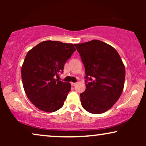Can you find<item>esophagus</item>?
<instances>
[{
	"mask_svg": "<svg viewBox=\"0 0 146 146\" xmlns=\"http://www.w3.org/2000/svg\"><path fill=\"white\" fill-rule=\"evenodd\" d=\"M71 85L72 86H75L76 85V83H74V82H71Z\"/></svg>",
	"mask_w": 146,
	"mask_h": 146,
	"instance_id": "esophagus-1",
	"label": "esophagus"
}]
</instances>
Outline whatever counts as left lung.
<instances>
[{"label":"left lung","instance_id":"8db88e82","mask_svg":"<svg viewBox=\"0 0 146 146\" xmlns=\"http://www.w3.org/2000/svg\"><path fill=\"white\" fill-rule=\"evenodd\" d=\"M84 65L86 90L80 94L82 106L99 114L111 108L124 86L125 70L114 48L98 40L75 44Z\"/></svg>","mask_w":146,"mask_h":146}]
</instances>
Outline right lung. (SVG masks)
Instances as JSON below:
<instances>
[{
    "instance_id": "obj_1",
    "label": "right lung",
    "mask_w": 146,
    "mask_h": 146,
    "mask_svg": "<svg viewBox=\"0 0 146 146\" xmlns=\"http://www.w3.org/2000/svg\"><path fill=\"white\" fill-rule=\"evenodd\" d=\"M76 48L72 44L46 40L28 52L21 75L26 94L37 108L54 112L63 106L71 84L56 79Z\"/></svg>"
}]
</instances>
